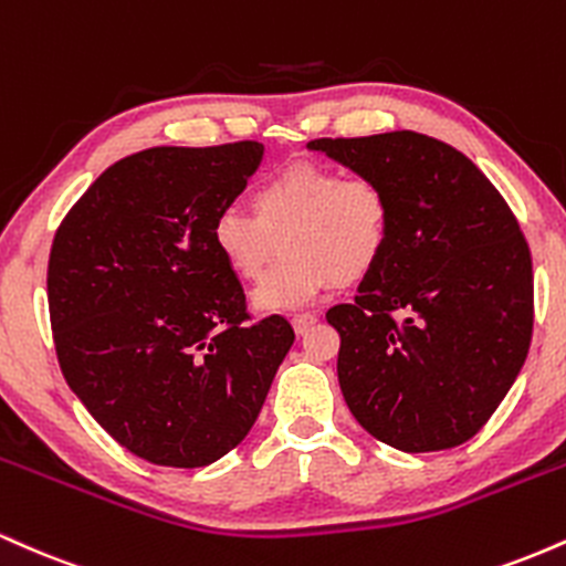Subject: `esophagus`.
I'll list each match as a JSON object with an SVG mask.
<instances>
[{"instance_id":"34e87169","label":"esophagus","mask_w":566,"mask_h":566,"mask_svg":"<svg viewBox=\"0 0 566 566\" xmlns=\"http://www.w3.org/2000/svg\"><path fill=\"white\" fill-rule=\"evenodd\" d=\"M314 324H316V316L314 314H295V316H292V327H295L297 335L308 333V329L314 327Z\"/></svg>"}]
</instances>
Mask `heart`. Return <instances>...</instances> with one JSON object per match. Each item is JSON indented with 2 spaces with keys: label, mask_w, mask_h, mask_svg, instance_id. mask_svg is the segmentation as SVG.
<instances>
[{
  "label": "heart",
  "mask_w": 566,
  "mask_h": 566,
  "mask_svg": "<svg viewBox=\"0 0 566 566\" xmlns=\"http://www.w3.org/2000/svg\"><path fill=\"white\" fill-rule=\"evenodd\" d=\"M250 205L252 216L237 207L218 212L212 244L242 282H258L284 247V258L252 295L258 311L301 308L333 282H359L391 242V193L367 172L295 161L252 188Z\"/></svg>",
  "instance_id": "obj_1"
}]
</instances>
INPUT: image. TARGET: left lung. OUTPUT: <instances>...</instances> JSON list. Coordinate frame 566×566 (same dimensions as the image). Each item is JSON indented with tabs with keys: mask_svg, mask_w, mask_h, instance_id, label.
I'll list each match as a JSON object with an SVG mask.
<instances>
[{
	"mask_svg": "<svg viewBox=\"0 0 566 566\" xmlns=\"http://www.w3.org/2000/svg\"><path fill=\"white\" fill-rule=\"evenodd\" d=\"M308 148L380 178L394 205L382 261L354 303L327 311L350 415L401 452L463 444L530 350L532 255L518 220L465 154L412 129Z\"/></svg>",
	"mask_w": 566,
	"mask_h": 566,
	"instance_id": "8db88e82",
	"label": "left lung"
}]
</instances>
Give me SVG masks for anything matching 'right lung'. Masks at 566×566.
Masks as SVG:
<instances>
[{
	"mask_svg": "<svg viewBox=\"0 0 566 566\" xmlns=\"http://www.w3.org/2000/svg\"><path fill=\"white\" fill-rule=\"evenodd\" d=\"M263 143L119 159L63 218L48 265L57 361L103 431L157 465L216 463L250 433L295 340L252 322L212 244Z\"/></svg>",
	"mask_w": 566,
	"mask_h": 566,
	"instance_id": "add662e5",
	"label": "right lung"
}]
</instances>
